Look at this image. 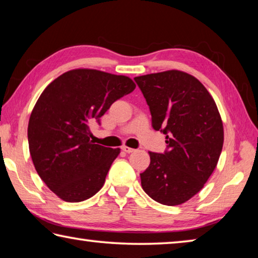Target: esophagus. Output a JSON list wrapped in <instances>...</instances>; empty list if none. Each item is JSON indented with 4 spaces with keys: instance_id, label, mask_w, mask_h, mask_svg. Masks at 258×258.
Here are the masks:
<instances>
[{
    "instance_id": "esophagus-1",
    "label": "esophagus",
    "mask_w": 258,
    "mask_h": 258,
    "mask_svg": "<svg viewBox=\"0 0 258 258\" xmlns=\"http://www.w3.org/2000/svg\"><path fill=\"white\" fill-rule=\"evenodd\" d=\"M121 150H123L124 152H126V154H131V152L134 151L133 148H128V147H126V146L121 147Z\"/></svg>"
}]
</instances>
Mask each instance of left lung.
<instances>
[{
    "instance_id": "obj_1",
    "label": "left lung",
    "mask_w": 258,
    "mask_h": 258,
    "mask_svg": "<svg viewBox=\"0 0 258 258\" xmlns=\"http://www.w3.org/2000/svg\"><path fill=\"white\" fill-rule=\"evenodd\" d=\"M151 112L152 127L166 135L167 150L149 152L150 165L140 174L155 202L176 206L203 189L215 169L224 141L216 103L202 83L180 71L134 78Z\"/></svg>"
}]
</instances>
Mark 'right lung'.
I'll return each mask as SVG.
<instances>
[{
  "mask_svg": "<svg viewBox=\"0 0 258 258\" xmlns=\"http://www.w3.org/2000/svg\"><path fill=\"white\" fill-rule=\"evenodd\" d=\"M134 89L127 76L80 68L43 91L28 123L29 152L37 174L60 199L80 203L103 186L120 149L95 145L89 124Z\"/></svg>",
  "mask_w": 258,
  "mask_h": 258,
  "instance_id": "add662e5",
  "label": "right lung"
}]
</instances>
